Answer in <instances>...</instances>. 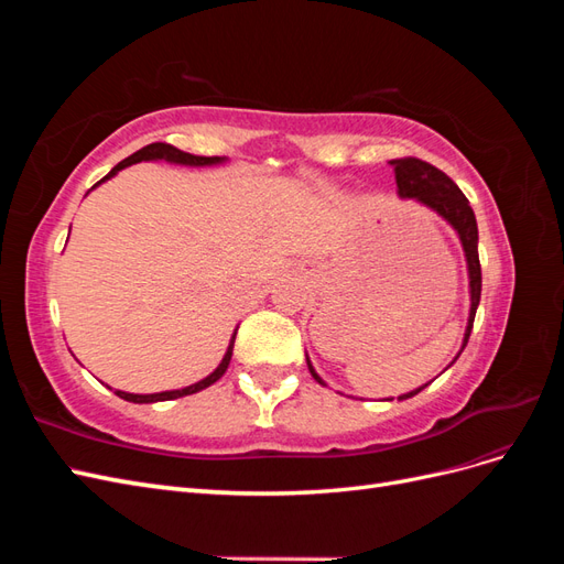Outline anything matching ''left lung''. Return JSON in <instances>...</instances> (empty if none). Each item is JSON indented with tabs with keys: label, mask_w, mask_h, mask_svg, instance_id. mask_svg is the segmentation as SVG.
<instances>
[{
	"label": "left lung",
	"mask_w": 564,
	"mask_h": 564,
	"mask_svg": "<svg viewBox=\"0 0 564 564\" xmlns=\"http://www.w3.org/2000/svg\"><path fill=\"white\" fill-rule=\"evenodd\" d=\"M392 172H395V183H398V195L402 199H414L419 202L421 207L435 212L442 220L454 228V232L458 235L460 247H464V256H466V268H468V294H470V311H468V324H466V334H464V344H460V350L456 352V357L452 360V365L458 360V355L464 352L468 336L473 332V322H475V313L477 305H480V294H482V270H480V256H477V220L475 214L470 209V204L466 199V195L458 191V185L445 174L440 172L437 166L416 160V158H404V160H390ZM305 362H308V369L313 373V379L319 386H327L319 373L315 371L308 352H305ZM449 365V367H452ZM447 367V369H449ZM431 383V381H429ZM419 386L416 390H409L404 395H400L398 400H409L414 398L416 392H421L425 386ZM392 400V398H390Z\"/></svg>",
	"instance_id": "1"
}]
</instances>
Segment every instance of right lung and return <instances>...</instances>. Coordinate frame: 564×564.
<instances>
[{
	"instance_id": "obj_1",
	"label": "right lung",
	"mask_w": 564,
	"mask_h": 564,
	"mask_svg": "<svg viewBox=\"0 0 564 564\" xmlns=\"http://www.w3.org/2000/svg\"><path fill=\"white\" fill-rule=\"evenodd\" d=\"M139 162H169V164H181V166H214V164H224L228 162V158H202V155H191V152H183L174 145L169 143H150L145 148H141L139 152H133V155H129L127 160L119 162L117 166L110 169V174L100 178L94 187H98L100 183L110 181L112 176H117L122 169L131 166V164H139ZM91 187V191H94ZM235 336H237V327L230 336V344H228V350L224 355V360L218 362V367L209 373V377H204L202 381L193 383V386H185V388H178V390H162V392H150V395H135V392H124V390H115L117 398H122L127 402H135V404H150V402H166V400H178V398H185V395H193V392H199L204 388L214 386L220 377H224L228 365H230V357H232V346H235Z\"/></svg>"
}]
</instances>
